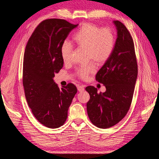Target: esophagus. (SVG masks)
I'll use <instances>...</instances> for the list:
<instances>
[{"label":"esophagus","mask_w":159,"mask_h":159,"mask_svg":"<svg viewBox=\"0 0 159 159\" xmlns=\"http://www.w3.org/2000/svg\"><path fill=\"white\" fill-rule=\"evenodd\" d=\"M78 90L79 91H83L84 90V85H79L78 86Z\"/></svg>","instance_id":"1"}]
</instances>
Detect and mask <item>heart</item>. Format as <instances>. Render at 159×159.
Instances as JSON below:
<instances>
[{"mask_svg":"<svg viewBox=\"0 0 159 159\" xmlns=\"http://www.w3.org/2000/svg\"><path fill=\"white\" fill-rule=\"evenodd\" d=\"M73 41L79 48L85 49L88 60H93L96 64H103L111 56L115 46V35L109 28H101L93 23H84L75 32ZM74 47L70 42L65 41L60 47L62 60L67 64L71 60ZM95 70V65L91 62L81 66L75 71L80 78L86 79Z\"/></svg>","mask_w":159,"mask_h":159,"instance_id":"1","label":"heart"}]
</instances>
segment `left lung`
<instances>
[{"mask_svg": "<svg viewBox=\"0 0 159 159\" xmlns=\"http://www.w3.org/2000/svg\"><path fill=\"white\" fill-rule=\"evenodd\" d=\"M117 38L109 59L96 74L95 80L105 86L104 93L88 86L90 95L87 103L91 122L101 129H107L118 123L127 115L132 102L138 67L132 36L119 20L113 21Z\"/></svg>", "mask_w": 159, "mask_h": 159, "instance_id": "left-lung-1", "label": "left lung"}]
</instances>
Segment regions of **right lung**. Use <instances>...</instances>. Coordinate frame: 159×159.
<instances>
[{
  "label": "right lung",
  "instance_id": "right-lung-1",
  "mask_svg": "<svg viewBox=\"0 0 159 159\" xmlns=\"http://www.w3.org/2000/svg\"><path fill=\"white\" fill-rule=\"evenodd\" d=\"M78 26L64 19H46L37 26L26 46L22 71L25 97L34 116L48 128L64 124L78 91L73 84L60 88L53 80L64 65L61 45Z\"/></svg>",
  "mask_w": 159,
  "mask_h": 159
}]
</instances>
